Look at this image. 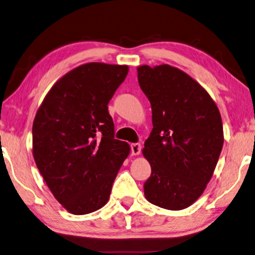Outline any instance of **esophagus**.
Segmentation results:
<instances>
[{"label":"esophagus","mask_w":255,"mask_h":255,"mask_svg":"<svg viewBox=\"0 0 255 255\" xmlns=\"http://www.w3.org/2000/svg\"><path fill=\"white\" fill-rule=\"evenodd\" d=\"M130 151H131V155H139L140 151H141V145H140V143H138V142L131 143Z\"/></svg>","instance_id":"esophagus-1"}]
</instances>
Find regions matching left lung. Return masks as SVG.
<instances>
[{
    "mask_svg": "<svg viewBox=\"0 0 255 255\" xmlns=\"http://www.w3.org/2000/svg\"><path fill=\"white\" fill-rule=\"evenodd\" d=\"M137 72L154 127L142 150L151 167L143 192L151 204L183 210L214 173L224 141L221 115L204 88L179 69L141 66Z\"/></svg>",
    "mask_w": 255,
    "mask_h": 255,
    "instance_id": "1",
    "label": "left lung"
}]
</instances>
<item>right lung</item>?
<instances>
[{"instance_id":"right-lung-1","label":"right lung","mask_w":255,"mask_h":255,"mask_svg":"<svg viewBox=\"0 0 255 255\" xmlns=\"http://www.w3.org/2000/svg\"><path fill=\"white\" fill-rule=\"evenodd\" d=\"M127 73V66L82 64L51 88L35 115V164L53 196L72 214H88L108 202L129 155L128 143L115 139L108 112Z\"/></svg>"}]
</instances>
